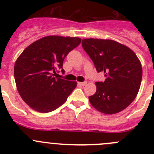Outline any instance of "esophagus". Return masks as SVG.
<instances>
[{"mask_svg":"<svg viewBox=\"0 0 154 154\" xmlns=\"http://www.w3.org/2000/svg\"><path fill=\"white\" fill-rule=\"evenodd\" d=\"M87 84V82L86 81H85V82H78V85H80V86H86V85Z\"/></svg>","mask_w":154,"mask_h":154,"instance_id":"esophagus-1","label":"esophagus"}]
</instances>
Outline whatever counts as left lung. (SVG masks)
I'll list each match as a JSON object with an SVG mask.
<instances>
[{"mask_svg": "<svg viewBox=\"0 0 154 154\" xmlns=\"http://www.w3.org/2000/svg\"><path fill=\"white\" fill-rule=\"evenodd\" d=\"M82 46L97 72H103L104 82H96V92L89 102L97 111L116 114L134 100L140 88L142 68L134 52L111 39L84 38Z\"/></svg>", "mask_w": 154, "mask_h": 154, "instance_id": "left-lung-1", "label": "left lung"}]
</instances>
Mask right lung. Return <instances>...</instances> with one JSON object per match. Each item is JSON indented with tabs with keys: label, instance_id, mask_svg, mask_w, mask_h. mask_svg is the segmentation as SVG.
<instances>
[{
	"label": "right lung",
	"instance_id": "add662e5",
	"mask_svg": "<svg viewBox=\"0 0 154 154\" xmlns=\"http://www.w3.org/2000/svg\"><path fill=\"white\" fill-rule=\"evenodd\" d=\"M81 38L48 35L29 45L18 57L14 77L21 98L32 109L49 112L63 105L77 86V82L57 78L68 53ZM62 71L64 70L62 68Z\"/></svg>",
	"mask_w": 154,
	"mask_h": 154
}]
</instances>
